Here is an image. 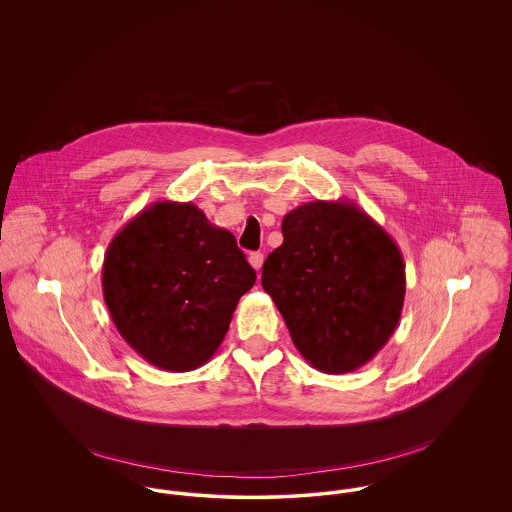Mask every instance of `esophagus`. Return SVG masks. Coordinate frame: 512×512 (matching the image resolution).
<instances>
[{
    "label": "esophagus",
    "instance_id": "34e87169",
    "mask_svg": "<svg viewBox=\"0 0 512 512\" xmlns=\"http://www.w3.org/2000/svg\"><path fill=\"white\" fill-rule=\"evenodd\" d=\"M248 262H250V266L258 272V270H262V264H264V254L262 252H252L250 256H248Z\"/></svg>",
    "mask_w": 512,
    "mask_h": 512
}]
</instances>
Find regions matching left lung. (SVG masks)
I'll return each instance as SVG.
<instances>
[{"label": "left lung", "instance_id": "obj_1", "mask_svg": "<svg viewBox=\"0 0 512 512\" xmlns=\"http://www.w3.org/2000/svg\"><path fill=\"white\" fill-rule=\"evenodd\" d=\"M262 288L299 355L325 374L366 365L394 333L406 264L394 238L353 201H309L282 220Z\"/></svg>", "mask_w": 512, "mask_h": 512}]
</instances>
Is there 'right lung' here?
Returning <instances> with one entry per match:
<instances>
[{
	"label": "right lung",
	"instance_id": "right-lung-1",
	"mask_svg": "<svg viewBox=\"0 0 512 512\" xmlns=\"http://www.w3.org/2000/svg\"><path fill=\"white\" fill-rule=\"evenodd\" d=\"M256 282L236 238L193 203L157 201L112 238L102 292L124 341L149 365L187 372L220 347Z\"/></svg>",
	"mask_w": 512,
	"mask_h": 512
}]
</instances>
